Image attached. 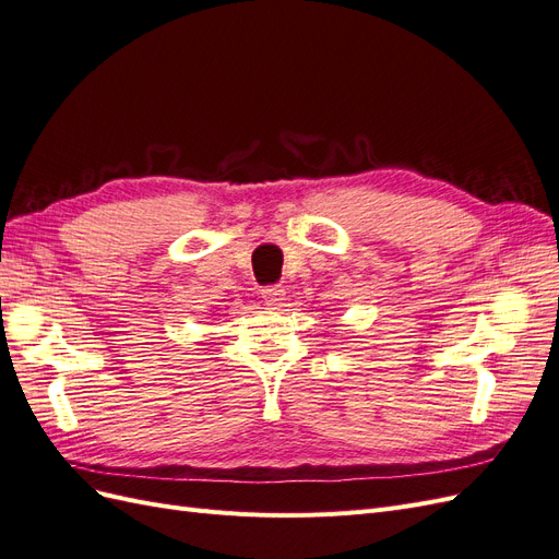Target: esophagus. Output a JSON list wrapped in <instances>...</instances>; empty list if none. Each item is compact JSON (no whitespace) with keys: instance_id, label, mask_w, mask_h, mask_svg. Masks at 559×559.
Here are the masks:
<instances>
[{"instance_id":"esophagus-1","label":"esophagus","mask_w":559,"mask_h":559,"mask_svg":"<svg viewBox=\"0 0 559 559\" xmlns=\"http://www.w3.org/2000/svg\"><path fill=\"white\" fill-rule=\"evenodd\" d=\"M284 296H286L284 286H265V289L261 292L263 302H265V306H270V308H280Z\"/></svg>"}]
</instances>
